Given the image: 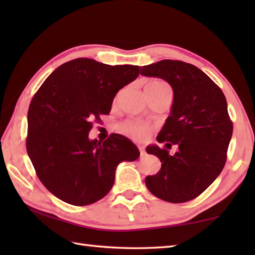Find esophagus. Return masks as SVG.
Instances as JSON below:
<instances>
[{"instance_id": "34e87169", "label": "esophagus", "mask_w": 255, "mask_h": 255, "mask_svg": "<svg viewBox=\"0 0 255 255\" xmlns=\"http://www.w3.org/2000/svg\"><path fill=\"white\" fill-rule=\"evenodd\" d=\"M139 151H140V154L141 155H144L145 154V150H144V147H142V145H139Z\"/></svg>"}]
</instances>
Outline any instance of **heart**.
<instances>
[{
	"mask_svg": "<svg viewBox=\"0 0 255 255\" xmlns=\"http://www.w3.org/2000/svg\"><path fill=\"white\" fill-rule=\"evenodd\" d=\"M151 83H162L166 85L167 89L170 90L169 85L165 84L164 82H162V81H153V82ZM119 130H121L124 134H126V136L130 137L132 139L145 140L149 137L151 130H152V127H151V125L143 122L126 121L119 126Z\"/></svg>",
	"mask_w": 255,
	"mask_h": 255,
	"instance_id": "heart-1",
	"label": "heart"
}]
</instances>
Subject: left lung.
Wrapping results in <instances>:
<instances>
[{"label": "left lung", "mask_w": 255, "mask_h": 255, "mask_svg": "<svg viewBox=\"0 0 255 255\" xmlns=\"http://www.w3.org/2000/svg\"><path fill=\"white\" fill-rule=\"evenodd\" d=\"M140 74L165 80L172 86L174 100L158 136L171 156L158 145L147 147V153L160 159L155 175L145 177V185L154 196L169 203H185L199 196L223 171L232 136V122L226 97L219 86L202 70L178 60H161L141 67Z\"/></svg>", "instance_id": "1"}]
</instances>
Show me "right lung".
Returning <instances> with one entry per match:
<instances>
[{"instance_id": "add662e5", "label": "right lung", "mask_w": 255, "mask_h": 255, "mask_svg": "<svg viewBox=\"0 0 255 255\" xmlns=\"http://www.w3.org/2000/svg\"><path fill=\"white\" fill-rule=\"evenodd\" d=\"M138 66H110L78 58L61 64L32 97L26 149L36 174L51 194L74 206L102 199L123 161L139 158L130 140L112 133L90 140L92 121L110 114L117 92L139 75Z\"/></svg>"}]
</instances>
